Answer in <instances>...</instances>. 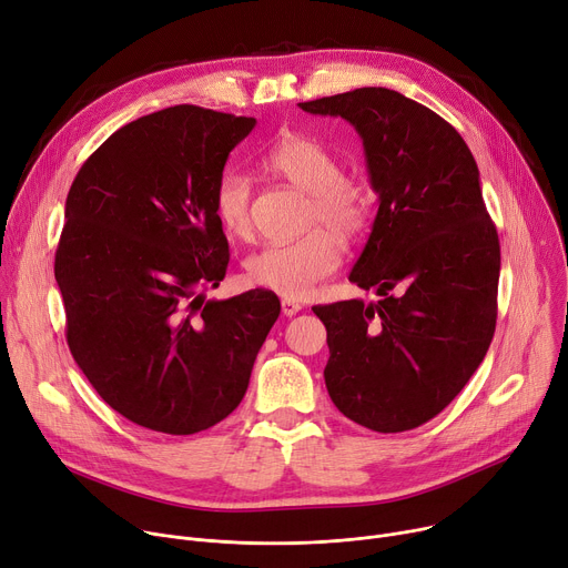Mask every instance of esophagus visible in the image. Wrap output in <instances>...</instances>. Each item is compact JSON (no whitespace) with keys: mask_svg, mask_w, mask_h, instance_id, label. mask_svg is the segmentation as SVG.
Segmentation results:
<instances>
[{"mask_svg":"<svg viewBox=\"0 0 568 568\" xmlns=\"http://www.w3.org/2000/svg\"><path fill=\"white\" fill-rule=\"evenodd\" d=\"M281 311H283L285 317H292V315H296L301 311V303L294 301V298H283L281 301Z\"/></svg>","mask_w":568,"mask_h":568,"instance_id":"obj_1","label":"esophagus"}]
</instances>
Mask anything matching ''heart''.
<instances>
[{"label":"heart","mask_w":568,"mask_h":568,"mask_svg":"<svg viewBox=\"0 0 568 568\" xmlns=\"http://www.w3.org/2000/svg\"><path fill=\"white\" fill-rule=\"evenodd\" d=\"M265 165L290 185L307 194L303 237L285 244H267L255 251L244 270L251 285L301 298L331 276L342 263V246L335 237H355L372 220L374 192L367 183L344 176V165L320 140L287 133L265 153ZM251 181L240 172L220 179L213 209L220 226L231 237L251 233ZM318 229L315 230L314 226Z\"/></svg>","instance_id":"1"}]
</instances>
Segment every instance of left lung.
<instances>
[{
    "label": "left lung",
    "instance_id": "left-lung-1",
    "mask_svg": "<svg viewBox=\"0 0 568 568\" xmlns=\"http://www.w3.org/2000/svg\"><path fill=\"white\" fill-rule=\"evenodd\" d=\"M363 138L378 213L348 281L374 290L315 305L326 326V389L351 422L412 430L469 383L491 344L500 244L462 135L396 90L357 88L298 104Z\"/></svg>",
    "mask_w": 568,
    "mask_h": 568
}]
</instances>
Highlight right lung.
Masks as SVG:
<instances>
[{
	"label": "right lung",
	"instance_id": "obj_1",
	"mask_svg": "<svg viewBox=\"0 0 568 568\" xmlns=\"http://www.w3.org/2000/svg\"><path fill=\"white\" fill-rule=\"evenodd\" d=\"M253 126L190 104L151 113L115 131L70 187L54 263L68 346L97 394L142 428L194 435L226 419L281 315L267 290L201 294L226 276L213 196Z\"/></svg>",
	"mask_w": 568,
	"mask_h": 568
}]
</instances>
